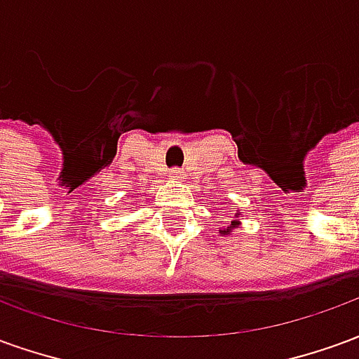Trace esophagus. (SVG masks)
Segmentation results:
<instances>
[{
  "label": "esophagus",
  "mask_w": 359,
  "mask_h": 359,
  "mask_svg": "<svg viewBox=\"0 0 359 359\" xmlns=\"http://www.w3.org/2000/svg\"><path fill=\"white\" fill-rule=\"evenodd\" d=\"M169 177H171V180H182L184 179V171L182 169H171Z\"/></svg>",
  "instance_id": "34e87169"
}]
</instances>
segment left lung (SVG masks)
I'll return each instance as SVG.
<instances>
[{"mask_svg": "<svg viewBox=\"0 0 359 359\" xmlns=\"http://www.w3.org/2000/svg\"><path fill=\"white\" fill-rule=\"evenodd\" d=\"M234 217H241V211H238V213H236ZM238 225H241V221H238V219H234V221H231V225L226 226L225 231H221V234H231V233H233V229H236Z\"/></svg>", "mask_w": 359, "mask_h": 359, "instance_id": "obj_1", "label": "left lung"}]
</instances>
